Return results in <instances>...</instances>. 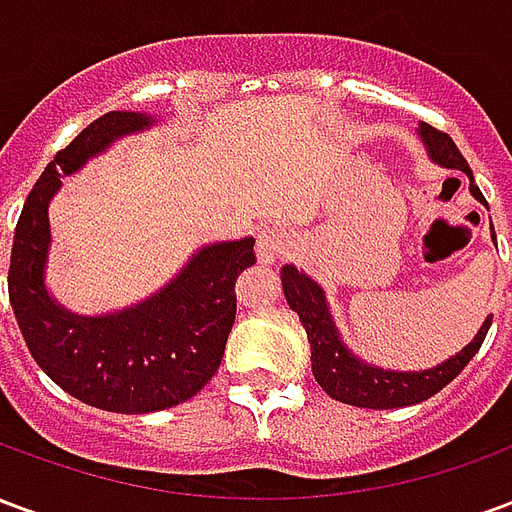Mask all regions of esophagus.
Returning a JSON list of instances; mask_svg holds the SVG:
<instances>
[{"label": "esophagus", "instance_id": "1", "mask_svg": "<svg viewBox=\"0 0 512 512\" xmlns=\"http://www.w3.org/2000/svg\"><path fill=\"white\" fill-rule=\"evenodd\" d=\"M288 233L279 230V227H263L257 233V257L260 263H277L279 257L288 252Z\"/></svg>", "mask_w": 512, "mask_h": 512}]
</instances>
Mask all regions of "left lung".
Segmentation results:
<instances>
[{
    "label": "left lung",
    "instance_id": "left-lung-1",
    "mask_svg": "<svg viewBox=\"0 0 512 512\" xmlns=\"http://www.w3.org/2000/svg\"><path fill=\"white\" fill-rule=\"evenodd\" d=\"M419 134H422V142L428 145L430 158L441 167L466 172L469 180H472V186H469L472 194L480 202H485L483 191L474 186L472 169H469L466 158L461 156V150L455 147L450 136L439 131V128L428 126V123L419 126ZM282 290H285L290 310L299 312L301 323L307 329V340H310L312 351V376L323 386L326 395L340 400V403H348V406L381 408L384 411V408H403L428 400L469 365V359L480 351L485 334L491 329V318H488L480 326V332H477L472 343L466 345L461 354L447 359L444 365L433 367V370H422V373H395V370L365 365L345 348L340 334L334 329L321 285L312 282L310 277H304L299 268H282Z\"/></svg>",
    "mask_w": 512,
    "mask_h": 512
}]
</instances>
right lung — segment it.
Instances as JSON below:
<instances>
[{"instance_id": "1", "label": "right lung", "mask_w": 512, "mask_h": 512, "mask_svg": "<svg viewBox=\"0 0 512 512\" xmlns=\"http://www.w3.org/2000/svg\"><path fill=\"white\" fill-rule=\"evenodd\" d=\"M150 126L136 112H106L43 169L18 216L7 293L18 329L43 373L82 403L117 414H150L186 403L219 370L235 323V279L255 266V241L200 249L191 263L126 312L82 318L51 301L43 285L49 200L84 161L117 136Z\"/></svg>"}]
</instances>
